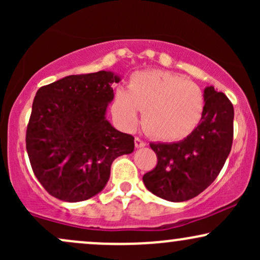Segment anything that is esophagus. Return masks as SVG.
<instances>
[{
    "mask_svg": "<svg viewBox=\"0 0 260 260\" xmlns=\"http://www.w3.org/2000/svg\"><path fill=\"white\" fill-rule=\"evenodd\" d=\"M134 144H136L137 148H143L147 145V143H145L142 138H139V137H136V139H134Z\"/></svg>",
    "mask_w": 260,
    "mask_h": 260,
    "instance_id": "34e87169",
    "label": "esophagus"
}]
</instances>
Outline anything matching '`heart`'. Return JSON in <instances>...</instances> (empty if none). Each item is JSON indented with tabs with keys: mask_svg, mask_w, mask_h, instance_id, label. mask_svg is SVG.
Masks as SVG:
<instances>
[{
	"mask_svg": "<svg viewBox=\"0 0 260 260\" xmlns=\"http://www.w3.org/2000/svg\"><path fill=\"white\" fill-rule=\"evenodd\" d=\"M205 99L201 86L164 71H144L131 77L129 86L118 88L112 111L127 128L139 122L154 138L174 142L186 138L202 120Z\"/></svg>",
	"mask_w": 260,
	"mask_h": 260,
	"instance_id": "b5f03b06",
	"label": "heart"
}]
</instances>
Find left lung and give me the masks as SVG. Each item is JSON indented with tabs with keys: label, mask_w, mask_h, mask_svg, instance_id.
<instances>
[{
	"label": "left lung",
	"mask_w": 260,
	"mask_h": 260,
	"mask_svg": "<svg viewBox=\"0 0 260 260\" xmlns=\"http://www.w3.org/2000/svg\"><path fill=\"white\" fill-rule=\"evenodd\" d=\"M201 123L177 143H150L156 166L143 176L145 187L170 202H186L210 186L225 165L234 140V106L214 86L204 90Z\"/></svg>",
	"instance_id": "left-lung-1"
}]
</instances>
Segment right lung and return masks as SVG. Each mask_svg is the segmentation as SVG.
Instances as JSON below:
<instances>
[{
	"mask_svg": "<svg viewBox=\"0 0 260 260\" xmlns=\"http://www.w3.org/2000/svg\"><path fill=\"white\" fill-rule=\"evenodd\" d=\"M111 72L68 76L41 86L26 127L32 172L46 192L64 202L91 198L106 186L116 157L131 154L134 137L105 118L113 99Z\"/></svg>",
	"mask_w": 260,
	"mask_h": 260,
	"instance_id": "right-lung-1",
	"label": "right lung"
}]
</instances>
